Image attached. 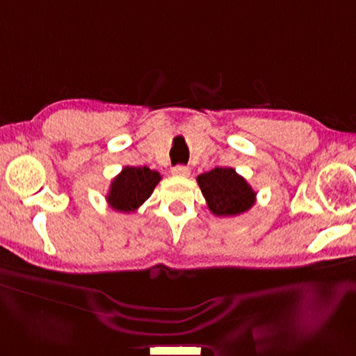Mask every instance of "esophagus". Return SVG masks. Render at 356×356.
I'll return each mask as SVG.
<instances>
[{
  "label": "esophagus",
  "instance_id": "34e87169",
  "mask_svg": "<svg viewBox=\"0 0 356 356\" xmlns=\"http://www.w3.org/2000/svg\"><path fill=\"white\" fill-rule=\"evenodd\" d=\"M171 172H172V176L186 177V176H190V168H188V166H185V165H177V166H174Z\"/></svg>",
  "mask_w": 356,
  "mask_h": 356
}]
</instances>
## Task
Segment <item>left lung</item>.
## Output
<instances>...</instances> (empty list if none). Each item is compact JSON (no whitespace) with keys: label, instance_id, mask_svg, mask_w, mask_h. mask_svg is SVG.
<instances>
[{"label":"left lung","instance_id":"1","mask_svg":"<svg viewBox=\"0 0 356 356\" xmlns=\"http://www.w3.org/2000/svg\"><path fill=\"white\" fill-rule=\"evenodd\" d=\"M197 184L211 213L234 217L246 213L255 203V191L234 168H214L197 177Z\"/></svg>","mask_w":356,"mask_h":356}]
</instances>
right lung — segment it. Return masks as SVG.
<instances>
[{
    "mask_svg": "<svg viewBox=\"0 0 356 356\" xmlns=\"http://www.w3.org/2000/svg\"><path fill=\"white\" fill-rule=\"evenodd\" d=\"M161 174L147 166H125L113 179L107 203L119 213H134L161 182Z\"/></svg>",
    "mask_w": 356,
    "mask_h": 356,
    "instance_id": "add662e5",
    "label": "right lung"
}]
</instances>
